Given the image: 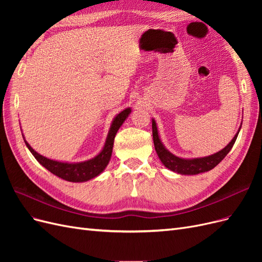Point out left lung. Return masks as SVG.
<instances>
[{"mask_svg":"<svg viewBox=\"0 0 262 262\" xmlns=\"http://www.w3.org/2000/svg\"><path fill=\"white\" fill-rule=\"evenodd\" d=\"M152 130H153V141H154L155 150L165 167H167L168 169L175 172H178L180 175H198V173L200 172H205L213 169L222 160H223V158L228 154L229 150L232 149L235 141L237 139V136H238L241 128L238 132L235 134L233 140L229 142L223 149H221L220 152L210 156H205V157L191 158V160L180 158L178 156L171 154L168 149H166V147L162 143L160 137H158L157 126L154 119H152Z\"/></svg>","mask_w":262,"mask_h":262,"instance_id":"8db88e82","label":"left lung"}]
</instances>
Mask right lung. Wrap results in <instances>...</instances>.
<instances>
[{"instance_id": "1", "label": "right lung", "mask_w": 262, "mask_h": 262, "mask_svg": "<svg viewBox=\"0 0 262 262\" xmlns=\"http://www.w3.org/2000/svg\"><path fill=\"white\" fill-rule=\"evenodd\" d=\"M131 113L130 108H125L123 112L118 114L113 120L112 125L108 132V136L106 139V143L104 145V148L101 149V152L95 156L92 160L81 162V163H63L50 160L40 154H38L36 150L31 147L27 141L24 138L25 144L28 147V149L35 156L36 160L40 163L45 168L48 169L53 175L58 176L67 181L72 182H83L90 179H93L97 177L98 175L104 171V169L107 167V165L110 161L113 153V146L115 137L119 130V128L122 125L124 120Z\"/></svg>"}]
</instances>
